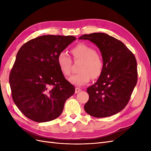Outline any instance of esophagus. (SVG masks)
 Wrapping results in <instances>:
<instances>
[{"label": "esophagus", "instance_id": "esophagus-1", "mask_svg": "<svg viewBox=\"0 0 151 151\" xmlns=\"http://www.w3.org/2000/svg\"><path fill=\"white\" fill-rule=\"evenodd\" d=\"M81 91V89H80L79 88H75V93H78L79 91Z\"/></svg>", "mask_w": 151, "mask_h": 151}]
</instances>
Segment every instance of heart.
Instances as JSON below:
<instances>
[{"label":"heart","instance_id":"obj_1","mask_svg":"<svg viewBox=\"0 0 151 151\" xmlns=\"http://www.w3.org/2000/svg\"><path fill=\"white\" fill-rule=\"evenodd\" d=\"M74 59L81 60L78 67L79 73L70 76L69 81L76 86L87 84L91 77L99 78L104 68L102 57L96 52L95 49L88 45L81 43L71 49ZM57 63L60 70L65 76L70 75L71 71V60L65 52H61L57 56Z\"/></svg>","mask_w":151,"mask_h":151}]
</instances>
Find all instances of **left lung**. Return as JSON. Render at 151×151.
Returning <instances> with one entry per match:
<instances>
[{
	"instance_id": "obj_1",
	"label": "left lung",
	"mask_w": 151,
	"mask_h": 151,
	"mask_svg": "<svg viewBox=\"0 0 151 151\" xmlns=\"http://www.w3.org/2000/svg\"><path fill=\"white\" fill-rule=\"evenodd\" d=\"M79 40H89L99 48L104 68L97 81L89 87L87 113L95 117H106L123 110L137 84L136 58L121 41L104 33L84 34Z\"/></svg>"
}]
</instances>
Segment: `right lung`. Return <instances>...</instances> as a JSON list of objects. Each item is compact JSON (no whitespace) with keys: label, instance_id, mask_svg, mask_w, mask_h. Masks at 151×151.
<instances>
[{"label":"right lung","instance_id":"obj_1","mask_svg":"<svg viewBox=\"0 0 151 151\" xmlns=\"http://www.w3.org/2000/svg\"><path fill=\"white\" fill-rule=\"evenodd\" d=\"M75 40L72 36L45 35L19 50L9 82L14 103L30 119L37 123L55 119L75 93L60 70L57 56Z\"/></svg>","mask_w":151,"mask_h":151}]
</instances>
